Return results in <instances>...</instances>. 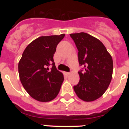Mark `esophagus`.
Returning a JSON list of instances; mask_svg holds the SVG:
<instances>
[{
	"mask_svg": "<svg viewBox=\"0 0 129 129\" xmlns=\"http://www.w3.org/2000/svg\"><path fill=\"white\" fill-rule=\"evenodd\" d=\"M70 72H64V74L65 75V76H69L70 75Z\"/></svg>",
	"mask_w": 129,
	"mask_h": 129,
	"instance_id": "1",
	"label": "esophagus"
}]
</instances>
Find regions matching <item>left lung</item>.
I'll list each match as a JSON object with an SVG mask.
<instances>
[{"instance_id": "left-lung-1", "label": "left lung", "mask_w": 129, "mask_h": 129, "mask_svg": "<svg viewBox=\"0 0 129 129\" xmlns=\"http://www.w3.org/2000/svg\"><path fill=\"white\" fill-rule=\"evenodd\" d=\"M78 50L80 80L74 86L78 98L85 101L100 98L109 87L112 76L113 61L100 40L86 33L70 34Z\"/></svg>"}]
</instances>
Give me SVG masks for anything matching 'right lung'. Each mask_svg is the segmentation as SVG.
<instances>
[{
	"instance_id": "1",
	"label": "right lung",
	"mask_w": 129,
	"mask_h": 129,
	"mask_svg": "<svg viewBox=\"0 0 129 129\" xmlns=\"http://www.w3.org/2000/svg\"><path fill=\"white\" fill-rule=\"evenodd\" d=\"M65 34L42 36L33 41L24 51L19 62V74L24 89L41 102L53 100L59 94L64 80L57 70L53 55ZM52 65V69L48 67Z\"/></svg>"
}]
</instances>
